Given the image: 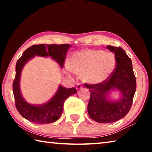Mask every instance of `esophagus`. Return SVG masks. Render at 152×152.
Instances as JSON below:
<instances>
[{
  "label": "esophagus",
  "instance_id": "obj_1",
  "mask_svg": "<svg viewBox=\"0 0 152 152\" xmlns=\"http://www.w3.org/2000/svg\"><path fill=\"white\" fill-rule=\"evenodd\" d=\"M82 88H83V86L81 84H77V86H76V90L77 91H79V90H81Z\"/></svg>",
  "mask_w": 152,
  "mask_h": 152
}]
</instances>
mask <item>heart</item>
Instances as JSON below:
<instances>
[{"mask_svg": "<svg viewBox=\"0 0 152 152\" xmlns=\"http://www.w3.org/2000/svg\"><path fill=\"white\" fill-rule=\"evenodd\" d=\"M70 66L73 72L82 75L84 82L98 84L111 76L116 66V58L113 53L102 50H82L71 56Z\"/></svg>", "mask_w": 152, "mask_h": 152, "instance_id": "heart-1", "label": "heart"}]
</instances>
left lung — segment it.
Wrapping results in <instances>:
<instances>
[{"label": "left lung", "mask_w": 152, "mask_h": 152, "mask_svg": "<svg viewBox=\"0 0 152 152\" xmlns=\"http://www.w3.org/2000/svg\"><path fill=\"white\" fill-rule=\"evenodd\" d=\"M115 54L116 66L109 78L101 84H84L91 93L87 107L90 117L100 123H113L122 119L131 109L136 90V79L132 60L121 47L108 45ZM117 89L122 99L114 102L106 97L111 89Z\"/></svg>", "instance_id": "left-lung-1"}]
</instances>
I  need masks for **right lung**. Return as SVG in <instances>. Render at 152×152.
Segmentation results:
<instances>
[{
  "instance_id": "obj_1",
  "label": "right lung",
  "mask_w": 152,
  "mask_h": 152,
  "mask_svg": "<svg viewBox=\"0 0 152 152\" xmlns=\"http://www.w3.org/2000/svg\"><path fill=\"white\" fill-rule=\"evenodd\" d=\"M69 44H39L31 46L25 50L16 64V74L12 83L15 106L20 115L25 119L36 124H48L55 122L61 117L64 101L71 95L76 94L75 88H66L60 85L56 94L45 104L33 105L28 103L23 98L20 91V78L22 69L28 61L35 56L50 57L63 68Z\"/></svg>"
}]
</instances>
